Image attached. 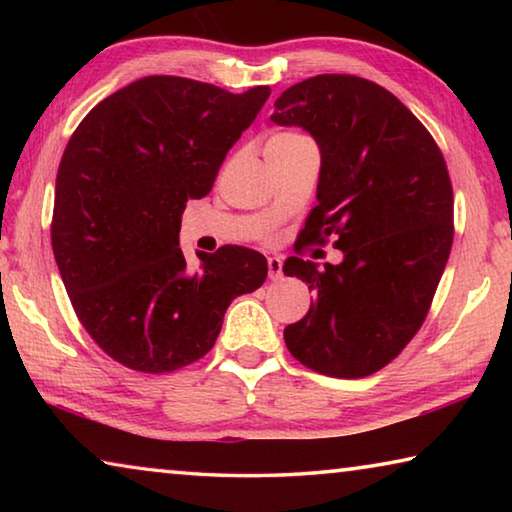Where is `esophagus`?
Masks as SVG:
<instances>
[{
	"mask_svg": "<svg viewBox=\"0 0 512 512\" xmlns=\"http://www.w3.org/2000/svg\"><path fill=\"white\" fill-rule=\"evenodd\" d=\"M268 277L273 282L282 280V259L280 257H268Z\"/></svg>",
	"mask_w": 512,
	"mask_h": 512,
	"instance_id": "1",
	"label": "esophagus"
}]
</instances>
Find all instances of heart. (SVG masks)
I'll return each instance as SVG.
<instances>
[{
	"mask_svg": "<svg viewBox=\"0 0 512 512\" xmlns=\"http://www.w3.org/2000/svg\"><path fill=\"white\" fill-rule=\"evenodd\" d=\"M300 142H309V140L296 131H282V133H275L271 140H268L266 149H287V146H296Z\"/></svg>",
	"mask_w": 512,
	"mask_h": 512,
	"instance_id": "1",
	"label": "heart"
}]
</instances>
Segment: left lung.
<instances>
[{
    "label": "left lung",
    "mask_w": 512,
    "mask_h": 512,
    "mask_svg": "<svg viewBox=\"0 0 512 512\" xmlns=\"http://www.w3.org/2000/svg\"><path fill=\"white\" fill-rule=\"evenodd\" d=\"M280 126H302L320 149L318 205L296 241L343 250L320 268L289 257L316 293L307 316L284 327L302 366L359 379L391 363L429 314L454 241V192L443 153L422 121L381 85L318 74L275 101Z\"/></svg>",
    "instance_id": "8db88e82"
}]
</instances>
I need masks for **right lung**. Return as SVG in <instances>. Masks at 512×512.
I'll return each instance as SVG.
<instances>
[{"label": "right lung", "mask_w": 512, "mask_h": 512, "mask_svg": "<svg viewBox=\"0 0 512 512\" xmlns=\"http://www.w3.org/2000/svg\"><path fill=\"white\" fill-rule=\"evenodd\" d=\"M268 94L146 76L69 137L51 246L85 332L121 366L162 375L205 357L230 302L264 284L266 257L244 246L198 253L201 266L187 268L178 232L187 201L210 194Z\"/></svg>", "instance_id": "obj_1"}]
</instances>
